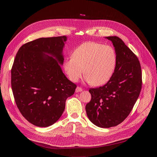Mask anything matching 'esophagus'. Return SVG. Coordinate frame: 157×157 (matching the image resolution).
<instances>
[{"label":"esophagus","mask_w":157,"mask_h":157,"mask_svg":"<svg viewBox=\"0 0 157 157\" xmlns=\"http://www.w3.org/2000/svg\"><path fill=\"white\" fill-rule=\"evenodd\" d=\"M82 88L79 87V86H77V88H76V90H75L76 92H82Z\"/></svg>","instance_id":"obj_1"}]
</instances>
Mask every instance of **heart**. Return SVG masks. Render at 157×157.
Returning <instances> with one entry per match:
<instances>
[{"label":"heart","mask_w":157,"mask_h":157,"mask_svg":"<svg viewBox=\"0 0 157 157\" xmlns=\"http://www.w3.org/2000/svg\"><path fill=\"white\" fill-rule=\"evenodd\" d=\"M117 64V54L113 47L89 41L75 50L73 57L65 60L64 69L72 82L86 75L94 86L106 84L112 77Z\"/></svg>","instance_id":"heart-1"}]
</instances>
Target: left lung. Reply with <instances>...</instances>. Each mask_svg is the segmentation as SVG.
Segmentation results:
<instances>
[{
    "mask_svg": "<svg viewBox=\"0 0 157 157\" xmlns=\"http://www.w3.org/2000/svg\"><path fill=\"white\" fill-rule=\"evenodd\" d=\"M105 38L115 47L116 67L104 86L89 90L92 98L86 105L89 120L100 128L115 126L126 119L140 96L142 85L137 56L119 37Z\"/></svg>",
    "mask_w": 157,
    "mask_h": 157,
    "instance_id": "obj_1",
    "label": "left lung"
}]
</instances>
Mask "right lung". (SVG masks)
Segmentation results:
<instances>
[{
  "mask_svg": "<svg viewBox=\"0 0 157 157\" xmlns=\"http://www.w3.org/2000/svg\"><path fill=\"white\" fill-rule=\"evenodd\" d=\"M67 36L40 38L21 46L11 70L14 99L21 115L33 125L51 126L59 120L65 101L77 85L65 77L63 48Z\"/></svg>",
  "mask_w": 157,
  "mask_h": 157,
  "instance_id": "obj_1",
  "label": "right lung"
}]
</instances>
